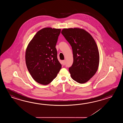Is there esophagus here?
Listing matches in <instances>:
<instances>
[{"label": "esophagus", "instance_id": "1", "mask_svg": "<svg viewBox=\"0 0 123 123\" xmlns=\"http://www.w3.org/2000/svg\"><path fill=\"white\" fill-rule=\"evenodd\" d=\"M62 64L63 65H65V60L62 61Z\"/></svg>", "mask_w": 123, "mask_h": 123}]
</instances>
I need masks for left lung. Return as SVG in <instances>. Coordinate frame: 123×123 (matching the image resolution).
Wrapping results in <instances>:
<instances>
[{"label":"left lung","instance_id":"obj_1","mask_svg":"<svg viewBox=\"0 0 123 123\" xmlns=\"http://www.w3.org/2000/svg\"><path fill=\"white\" fill-rule=\"evenodd\" d=\"M61 33L73 50V64L68 69L71 76L77 83H85L94 76L98 67L99 54L96 42L83 29H64Z\"/></svg>","mask_w":123,"mask_h":123}]
</instances>
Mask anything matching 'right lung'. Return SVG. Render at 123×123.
<instances>
[{"mask_svg": "<svg viewBox=\"0 0 123 123\" xmlns=\"http://www.w3.org/2000/svg\"><path fill=\"white\" fill-rule=\"evenodd\" d=\"M61 30L51 28L40 30L27 47L26 66L32 77L39 84H50L62 68L55 47Z\"/></svg>", "mask_w": 123, "mask_h": 123, "instance_id": "obj_1", "label": "right lung"}]
</instances>
